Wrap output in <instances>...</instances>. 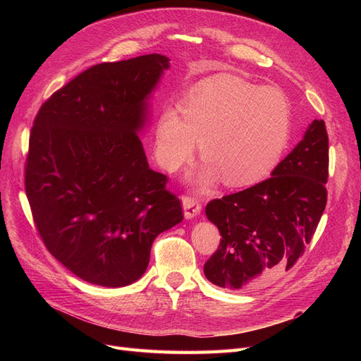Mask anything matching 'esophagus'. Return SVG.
<instances>
[{"label":"esophagus","mask_w":361,"mask_h":361,"mask_svg":"<svg viewBox=\"0 0 361 361\" xmlns=\"http://www.w3.org/2000/svg\"><path fill=\"white\" fill-rule=\"evenodd\" d=\"M182 204H183V214L185 218H194L202 211V203L199 199L192 197V195L185 194L182 197Z\"/></svg>","instance_id":"esophagus-1"}]
</instances>
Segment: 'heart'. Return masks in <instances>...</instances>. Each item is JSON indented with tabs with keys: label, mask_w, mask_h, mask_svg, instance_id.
<instances>
[{
	"label": "heart",
	"mask_w": 361,
	"mask_h": 361,
	"mask_svg": "<svg viewBox=\"0 0 361 361\" xmlns=\"http://www.w3.org/2000/svg\"><path fill=\"white\" fill-rule=\"evenodd\" d=\"M290 134V105L277 89L220 76L188 94L179 111L169 108L157 125V157L167 171L190 161L195 141L202 183L220 176L228 187L255 183L276 166Z\"/></svg>",
	"instance_id": "1"
}]
</instances>
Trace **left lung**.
<instances>
[{
    "label": "left lung",
    "instance_id": "left-lung-1",
    "mask_svg": "<svg viewBox=\"0 0 361 361\" xmlns=\"http://www.w3.org/2000/svg\"><path fill=\"white\" fill-rule=\"evenodd\" d=\"M329 134L324 120L307 133L271 178L206 204L221 239L204 276L226 289H248L289 271L312 241L326 204Z\"/></svg>",
    "mask_w": 361,
    "mask_h": 361
}]
</instances>
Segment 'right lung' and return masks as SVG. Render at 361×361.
Here are the masks:
<instances>
[{"label":"right lung","instance_id":"right-lung-1","mask_svg":"<svg viewBox=\"0 0 361 361\" xmlns=\"http://www.w3.org/2000/svg\"><path fill=\"white\" fill-rule=\"evenodd\" d=\"M169 59L101 63L42 104L30 133L25 192L39 236L75 276L106 288L145 274L155 238L183 220L138 130Z\"/></svg>","mask_w":361,"mask_h":361}]
</instances>
